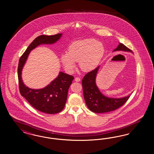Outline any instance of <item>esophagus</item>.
<instances>
[{
	"label": "esophagus",
	"instance_id": "obj_1",
	"mask_svg": "<svg viewBox=\"0 0 154 154\" xmlns=\"http://www.w3.org/2000/svg\"><path fill=\"white\" fill-rule=\"evenodd\" d=\"M75 81L76 82H79L81 81V79L79 77H75Z\"/></svg>",
	"mask_w": 154,
	"mask_h": 154
}]
</instances>
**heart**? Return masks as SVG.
I'll return each mask as SVG.
<instances>
[{"instance_id": "obj_1", "label": "heart", "mask_w": 154, "mask_h": 154, "mask_svg": "<svg viewBox=\"0 0 154 154\" xmlns=\"http://www.w3.org/2000/svg\"><path fill=\"white\" fill-rule=\"evenodd\" d=\"M104 52L102 43L94 39H86L73 43L69 47V52L61 54V61L68 72L75 70V61H79L80 68L82 70L89 71L97 67Z\"/></svg>"}]
</instances>
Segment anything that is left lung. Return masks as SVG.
<instances>
[{
  "instance_id": "left-lung-1",
  "label": "left lung",
  "mask_w": 154,
  "mask_h": 154,
  "mask_svg": "<svg viewBox=\"0 0 154 154\" xmlns=\"http://www.w3.org/2000/svg\"><path fill=\"white\" fill-rule=\"evenodd\" d=\"M114 51L131 52V49L121 43ZM99 67L88 72L82 79L84 99L88 107L92 112L99 113L111 112L122 106L131 95L122 98H111L103 95L95 83Z\"/></svg>"
}]
</instances>
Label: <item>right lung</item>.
Returning a JSON list of instances; mask_svg holds the SVG:
<instances>
[{
	"label": "right lung",
	"mask_w": 154,
	"mask_h": 154,
	"mask_svg": "<svg viewBox=\"0 0 154 154\" xmlns=\"http://www.w3.org/2000/svg\"><path fill=\"white\" fill-rule=\"evenodd\" d=\"M61 35V33H59L53 35L38 36L30 43L19 60L17 72L21 95L34 108L48 114L57 113L64 109L68 89L74 79L73 76L60 72L57 77L46 87L37 90L30 89L23 84L21 72L30 52L40 45L54 43L60 39Z\"/></svg>",
	"instance_id": "1"
}]
</instances>
